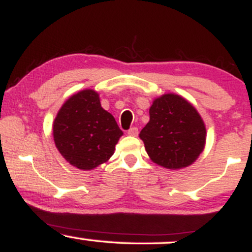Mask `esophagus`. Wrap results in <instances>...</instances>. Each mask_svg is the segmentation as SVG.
<instances>
[{
    "label": "esophagus",
    "mask_w": 252,
    "mask_h": 252,
    "mask_svg": "<svg viewBox=\"0 0 252 252\" xmlns=\"http://www.w3.org/2000/svg\"><path fill=\"white\" fill-rule=\"evenodd\" d=\"M126 132H128V135H130V136H137L138 135V129L136 128V126H132V128H130Z\"/></svg>",
    "instance_id": "obj_1"
}]
</instances>
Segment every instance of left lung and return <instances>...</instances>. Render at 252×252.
Returning <instances> with one entry per match:
<instances>
[{"mask_svg": "<svg viewBox=\"0 0 252 252\" xmlns=\"http://www.w3.org/2000/svg\"><path fill=\"white\" fill-rule=\"evenodd\" d=\"M149 116L140 137L150 158L169 169L194 162L206 140L205 124L194 106L178 94H163L153 102Z\"/></svg>", "mask_w": 252, "mask_h": 252, "instance_id": "8db88e82", "label": "left lung"}]
</instances>
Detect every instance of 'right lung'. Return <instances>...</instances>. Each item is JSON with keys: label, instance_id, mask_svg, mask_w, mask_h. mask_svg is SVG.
Wrapping results in <instances>:
<instances>
[{"label": "right lung", "instance_id": "obj_1", "mask_svg": "<svg viewBox=\"0 0 252 252\" xmlns=\"http://www.w3.org/2000/svg\"><path fill=\"white\" fill-rule=\"evenodd\" d=\"M122 135L114 116L100 106L94 90H83L68 98L53 124L54 142L60 154L84 170L108 161Z\"/></svg>", "mask_w": 252, "mask_h": 252}]
</instances>
